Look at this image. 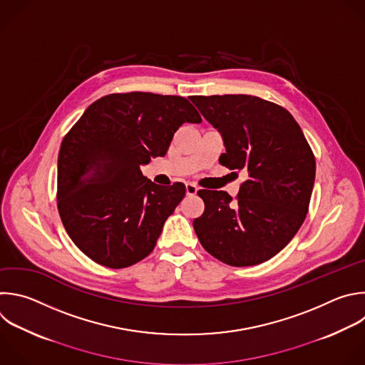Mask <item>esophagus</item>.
<instances>
[{
    "label": "esophagus",
    "mask_w": 365,
    "mask_h": 365,
    "mask_svg": "<svg viewBox=\"0 0 365 365\" xmlns=\"http://www.w3.org/2000/svg\"><path fill=\"white\" fill-rule=\"evenodd\" d=\"M197 186L193 185V183H186V195L192 196V195H196L197 193Z\"/></svg>",
    "instance_id": "1"
}]
</instances>
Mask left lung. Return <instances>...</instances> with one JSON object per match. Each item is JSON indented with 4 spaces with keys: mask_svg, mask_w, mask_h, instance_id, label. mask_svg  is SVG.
Instances as JSON below:
<instances>
[{
    "mask_svg": "<svg viewBox=\"0 0 365 365\" xmlns=\"http://www.w3.org/2000/svg\"><path fill=\"white\" fill-rule=\"evenodd\" d=\"M222 135L219 163L248 179L235 199L199 190L205 212L193 220L202 247L230 267L262 264L282 251L305 220L315 180L314 153L292 114L248 94L192 96Z\"/></svg>",
    "mask_w": 365,
    "mask_h": 365,
    "instance_id": "1",
    "label": "left lung"
}]
</instances>
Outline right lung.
I'll use <instances>...</instances> for the list:
<instances>
[{"label":"right lung","instance_id":"right-lung-1","mask_svg":"<svg viewBox=\"0 0 365 365\" xmlns=\"http://www.w3.org/2000/svg\"><path fill=\"white\" fill-rule=\"evenodd\" d=\"M200 121L180 96L115 93L87 107L63 139L57 170L58 213L84 255L120 269L153 251L186 187L156 185L140 166L165 156L183 123Z\"/></svg>","mask_w":365,"mask_h":365}]
</instances>
